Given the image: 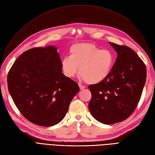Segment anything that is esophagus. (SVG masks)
Returning a JSON list of instances; mask_svg holds the SVG:
<instances>
[{"mask_svg":"<svg viewBox=\"0 0 155 155\" xmlns=\"http://www.w3.org/2000/svg\"><path fill=\"white\" fill-rule=\"evenodd\" d=\"M79 88H80V90H83V89L85 88V86L81 85V84H80V83H79Z\"/></svg>","mask_w":155,"mask_h":155,"instance_id":"obj_1","label":"esophagus"}]
</instances>
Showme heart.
I'll return each instance as SVG.
<instances>
[{
  "instance_id": "b5f03b06",
  "label": "heart",
  "mask_w": 155,
  "mask_h": 155,
  "mask_svg": "<svg viewBox=\"0 0 155 155\" xmlns=\"http://www.w3.org/2000/svg\"><path fill=\"white\" fill-rule=\"evenodd\" d=\"M114 56L109 50H101L91 43H78L70 48V56L61 60L65 76L73 78L78 72L88 84H96L109 76Z\"/></svg>"
}]
</instances>
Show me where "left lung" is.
<instances>
[{"label":"left lung","mask_w":155,"mask_h":155,"mask_svg":"<svg viewBox=\"0 0 155 155\" xmlns=\"http://www.w3.org/2000/svg\"><path fill=\"white\" fill-rule=\"evenodd\" d=\"M109 43L117 52L113 67L104 81L88 86L92 94L89 110L96 120L107 125L121 122L133 114L147 76L145 64L133 49Z\"/></svg>","instance_id":"obj_1"}]
</instances>
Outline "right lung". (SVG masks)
<instances>
[{"instance_id": "obj_1", "label": "right lung", "mask_w": 155, "mask_h": 155, "mask_svg": "<svg viewBox=\"0 0 155 155\" xmlns=\"http://www.w3.org/2000/svg\"><path fill=\"white\" fill-rule=\"evenodd\" d=\"M8 91L21 114L43 127L58 124L79 91L78 84L62 73L61 61L54 46L22 53L7 78Z\"/></svg>"}]
</instances>
